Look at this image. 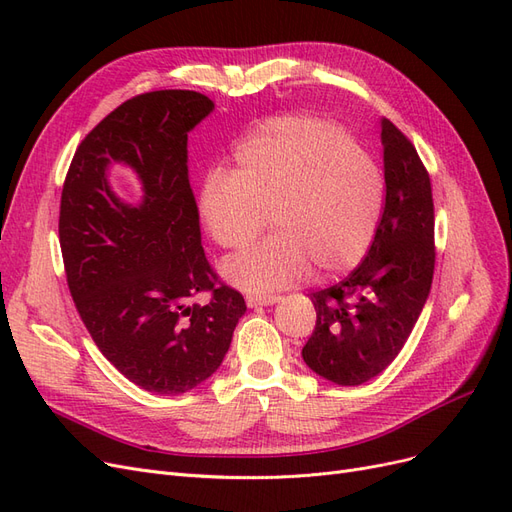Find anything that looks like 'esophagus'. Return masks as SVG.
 <instances>
[{"label": "esophagus", "mask_w": 512, "mask_h": 512, "mask_svg": "<svg viewBox=\"0 0 512 512\" xmlns=\"http://www.w3.org/2000/svg\"><path fill=\"white\" fill-rule=\"evenodd\" d=\"M280 301V297H275V294H247L245 303L250 307H258V305H273Z\"/></svg>", "instance_id": "34e87169"}]
</instances>
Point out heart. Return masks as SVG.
Listing matches in <instances>:
<instances>
[{"label":"heart","instance_id":"1","mask_svg":"<svg viewBox=\"0 0 512 512\" xmlns=\"http://www.w3.org/2000/svg\"><path fill=\"white\" fill-rule=\"evenodd\" d=\"M384 200L378 164L331 121L273 117L232 153L230 173L203 179L198 213L222 250H241L267 224L275 235L224 262L241 290L290 286L312 267L314 280L352 269L374 237Z\"/></svg>","mask_w":512,"mask_h":512}]
</instances>
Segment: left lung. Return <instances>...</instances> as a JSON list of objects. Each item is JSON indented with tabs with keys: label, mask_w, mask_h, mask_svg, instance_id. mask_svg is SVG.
Wrapping results in <instances>:
<instances>
[{
	"label": "left lung",
	"mask_w": 512,
	"mask_h": 512,
	"mask_svg": "<svg viewBox=\"0 0 512 512\" xmlns=\"http://www.w3.org/2000/svg\"><path fill=\"white\" fill-rule=\"evenodd\" d=\"M384 211L367 256L344 282L312 292L316 327L303 361L342 386L376 378L404 348L431 290L436 243L427 168L395 123L382 119Z\"/></svg>",
	"instance_id": "left-lung-1"
}]
</instances>
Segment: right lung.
I'll use <instances>...</instances> for the list:
<instances>
[{"mask_svg":"<svg viewBox=\"0 0 512 512\" xmlns=\"http://www.w3.org/2000/svg\"><path fill=\"white\" fill-rule=\"evenodd\" d=\"M211 111L207 96L188 89L126 100L83 138L61 190L59 245L76 312L106 359L156 395L205 382L247 309L200 245L188 132ZM113 161L142 181L141 206L110 190ZM198 291L210 292L209 304L189 301Z\"/></svg>","mask_w":512,"mask_h":512,"instance_id":"add662e5","label":"right lung"}]
</instances>
